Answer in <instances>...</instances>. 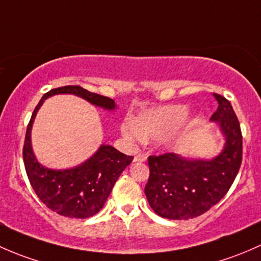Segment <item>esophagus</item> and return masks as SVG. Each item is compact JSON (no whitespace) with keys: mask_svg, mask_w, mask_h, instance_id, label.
Returning a JSON list of instances; mask_svg holds the SVG:
<instances>
[{"mask_svg":"<svg viewBox=\"0 0 261 261\" xmlns=\"http://www.w3.org/2000/svg\"><path fill=\"white\" fill-rule=\"evenodd\" d=\"M147 160L146 153H138V154L134 157V162H144Z\"/></svg>","mask_w":261,"mask_h":261,"instance_id":"esophagus-1","label":"esophagus"}]
</instances>
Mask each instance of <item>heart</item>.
<instances>
[{"mask_svg":"<svg viewBox=\"0 0 261 261\" xmlns=\"http://www.w3.org/2000/svg\"><path fill=\"white\" fill-rule=\"evenodd\" d=\"M187 117V107L182 104L157 107L141 112L136 119H125L120 125L123 137L130 143L157 139L161 144L171 146L177 129Z\"/></svg>","mask_w":261,"mask_h":261,"instance_id":"b5f03b06","label":"heart"}]
</instances>
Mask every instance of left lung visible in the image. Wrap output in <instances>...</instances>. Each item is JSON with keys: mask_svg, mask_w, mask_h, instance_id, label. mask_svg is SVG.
<instances>
[{"mask_svg": "<svg viewBox=\"0 0 261 261\" xmlns=\"http://www.w3.org/2000/svg\"><path fill=\"white\" fill-rule=\"evenodd\" d=\"M219 107L211 122L220 127L224 148L211 160L186 158L176 153L149 155V178L144 187L150 207L170 220H189L216 205L232 185L241 160L243 136L230 101L214 94Z\"/></svg>", "mask_w": 261, "mask_h": 261, "instance_id": "1", "label": "left lung"}]
</instances>
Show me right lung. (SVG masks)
Returning <instances> with one entry per match:
<instances>
[{"instance_id":"1","label":"right lung","mask_w":261,"mask_h":261,"mask_svg":"<svg viewBox=\"0 0 261 261\" xmlns=\"http://www.w3.org/2000/svg\"><path fill=\"white\" fill-rule=\"evenodd\" d=\"M56 94H74L90 104L107 111L117 108L114 100L99 94L90 93L79 85L56 88L47 91L31 115L23 144V163L32 189L37 197L56 214L71 219H87L101 210L111 195L118 177L133 161L132 155L119 152L114 147L101 144L93 155L66 170H51L36 160L32 150L31 129L35 117L45 99Z\"/></svg>"}]
</instances>
